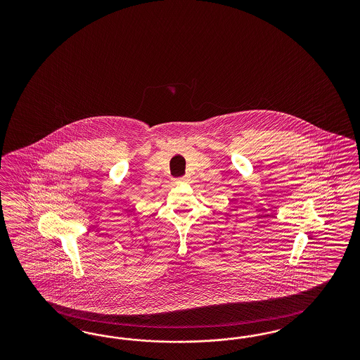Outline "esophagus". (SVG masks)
I'll list each match as a JSON object with an SVG mask.
<instances>
[{
	"mask_svg": "<svg viewBox=\"0 0 360 360\" xmlns=\"http://www.w3.org/2000/svg\"><path fill=\"white\" fill-rule=\"evenodd\" d=\"M187 181H188L187 176H181V178H176V179H175V182H187Z\"/></svg>",
	"mask_w": 360,
	"mask_h": 360,
	"instance_id": "esophagus-1",
	"label": "esophagus"
}]
</instances>
